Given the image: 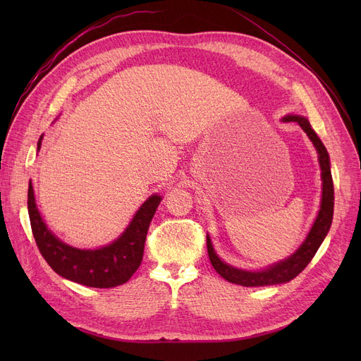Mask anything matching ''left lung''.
<instances>
[{
	"label": "left lung",
	"mask_w": 361,
	"mask_h": 361,
	"mask_svg": "<svg viewBox=\"0 0 361 361\" xmlns=\"http://www.w3.org/2000/svg\"><path fill=\"white\" fill-rule=\"evenodd\" d=\"M285 122H297L305 134L309 135L312 143L314 145L316 150L319 154V166L322 170V202L321 209L318 216L313 223V227L305 238L302 245L295 251V253L286 259L280 262V264L272 265L268 269L264 271H243L233 268L231 265L224 264V262L215 255V251L211 244V238L206 236V245H207V255H209V260L214 267V269L227 281L235 283V285L241 286H271V285H280V283L290 281L292 279L297 277L300 272L309 265V262L313 259V256L318 251L319 245L322 244L324 238L330 231V226L333 221V207H334V188H333V178L330 170V157L326 152L325 146L319 137L316 135L314 130L312 129L309 120L300 117V116H288L283 118Z\"/></svg>",
	"instance_id": "obj_1"
}]
</instances>
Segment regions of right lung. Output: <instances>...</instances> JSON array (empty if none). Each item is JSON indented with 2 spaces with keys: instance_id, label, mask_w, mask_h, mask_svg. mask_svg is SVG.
<instances>
[{
  "instance_id": "obj_1",
  "label": "right lung",
  "mask_w": 361,
  "mask_h": 361,
  "mask_svg": "<svg viewBox=\"0 0 361 361\" xmlns=\"http://www.w3.org/2000/svg\"><path fill=\"white\" fill-rule=\"evenodd\" d=\"M40 145L42 137L37 149ZM159 202V195L149 197L113 244L99 250H80L61 243L48 231L37 211L31 182L28 185V215L40 255L59 276L90 288H114L133 277L143 260L146 235Z\"/></svg>"
}]
</instances>
